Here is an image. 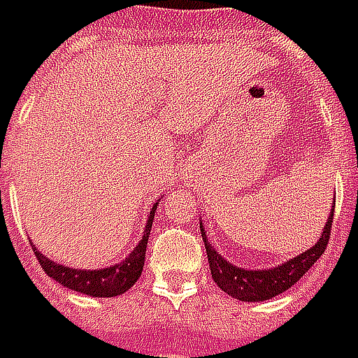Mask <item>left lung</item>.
I'll return each mask as SVG.
<instances>
[{
    "label": "left lung",
    "mask_w": 358,
    "mask_h": 358,
    "mask_svg": "<svg viewBox=\"0 0 358 358\" xmlns=\"http://www.w3.org/2000/svg\"><path fill=\"white\" fill-rule=\"evenodd\" d=\"M334 205H336V196H334ZM331 217H334V209L329 211V215L325 220L322 236L317 238V243L311 249H307L305 252H301V255H296V257H292L280 265L261 267V269L238 267L232 261H228L222 252H217L215 247L209 243L207 230H205L203 220H201V236H203V243L207 249V259H209V269H211L213 282L226 294H230L236 301H245V303L269 301V299L286 292L313 267V263L323 255V250L327 247L329 230H331Z\"/></svg>",
    "instance_id": "1"
}]
</instances>
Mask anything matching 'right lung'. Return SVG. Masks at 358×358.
<instances>
[{
	"label": "right lung",
	"mask_w": 358,
	"mask_h": 358,
	"mask_svg": "<svg viewBox=\"0 0 358 358\" xmlns=\"http://www.w3.org/2000/svg\"><path fill=\"white\" fill-rule=\"evenodd\" d=\"M159 207V201L151 207L147 224H145V234L138 241V245L134 250L120 263L108 265L101 269H80V267H70L64 263H55L51 261L47 255H43L36 249V245L31 243V247L35 250L36 259L43 267V271L55 280L59 286L87 294V296H97V299H111V296H120L124 292H128V288L134 286V282L141 278L143 273V265H145V252H147V243H149V234H151V226H153V217L155 211Z\"/></svg>",
	"instance_id": "right-lung-1"
}]
</instances>
